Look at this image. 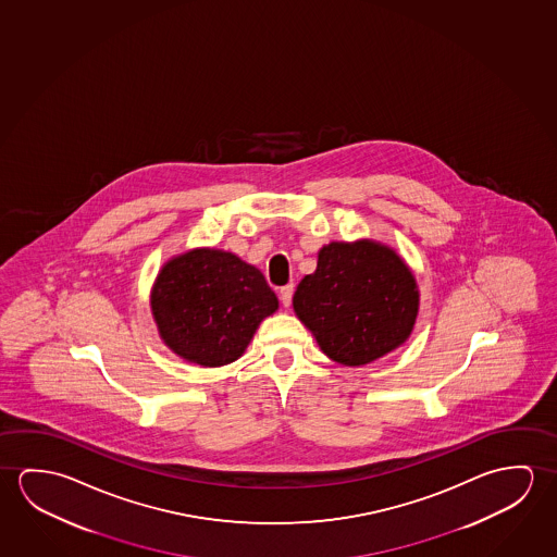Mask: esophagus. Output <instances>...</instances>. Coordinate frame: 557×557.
<instances>
[{"label":"esophagus","mask_w":557,"mask_h":557,"mask_svg":"<svg viewBox=\"0 0 557 557\" xmlns=\"http://www.w3.org/2000/svg\"><path fill=\"white\" fill-rule=\"evenodd\" d=\"M292 294H294V286H292V284H286V286L281 288V301H283L284 308L290 306Z\"/></svg>","instance_id":"obj_1"}]
</instances>
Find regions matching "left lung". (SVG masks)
<instances>
[{"label":"left lung","mask_w":557,"mask_h":557,"mask_svg":"<svg viewBox=\"0 0 557 557\" xmlns=\"http://www.w3.org/2000/svg\"><path fill=\"white\" fill-rule=\"evenodd\" d=\"M294 313L333 362L358 368L405 345L420 290L397 251L375 239L331 242L292 298Z\"/></svg>","instance_id":"left-lung-1"}]
</instances>
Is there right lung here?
I'll return each mask as SVG.
<instances>
[{
	"label": "right lung",
	"instance_id": "obj_1",
	"mask_svg": "<svg viewBox=\"0 0 557 557\" xmlns=\"http://www.w3.org/2000/svg\"><path fill=\"white\" fill-rule=\"evenodd\" d=\"M276 309L278 298L263 273L224 249L194 248L172 257L150 290L162 343L201 368L236 362Z\"/></svg>",
	"mask_w": 557,
	"mask_h": 557
}]
</instances>
